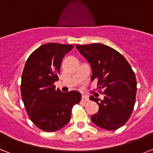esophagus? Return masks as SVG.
<instances>
[{
  "label": "esophagus",
  "mask_w": 153,
  "mask_h": 153,
  "mask_svg": "<svg viewBox=\"0 0 153 153\" xmlns=\"http://www.w3.org/2000/svg\"><path fill=\"white\" fill-rule=\"evenodd\" d=\"M82 102H87V101H88V97L87 96H85V95H83L82 96Z\"/></svg>",
  "instance_id": "obj_1"
}]
</instances>
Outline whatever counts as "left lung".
<instances>
[{
  "instance_id": "left-lung-1",
  "label": "left lung",
  "mask_w": 153,
  "mask_h": 153,
  "mask_svg": "<svg viewBox=\"0 0 153 153\" xmlns=\"http://www.w3.org/2000/svg\"><path fill=\"white\" fill-rule=\"evenodd\" d=\"M76 48L90 65L91 80L97 79L98 88L104 94L103 100L89 97L100 106L91 120L106 130L118 129L128 121L135 103L137 82L131 67L123 55L106 45H76Z\"/></svg>"
}]
</instances>
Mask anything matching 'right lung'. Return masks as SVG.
Segmentation results:
<instances>
[{"label": "right lung", "instance_id": "obj_1", "mask_svg": "<svg viewBox=\"0 0 153 153\" xmlns=\"http://www.w3.org/2000/svg\"><path fill=\"white\" fill-rule=\"evenodd\" d=\"M73 45H42L27 59L22 74L21 94L30 120L41 130L56 131L70 121L73 106L80 102L78 91L56 89L61 61Z\"/></svg>", "mask_w": 153, "mask_h": 153}]
</instances>
